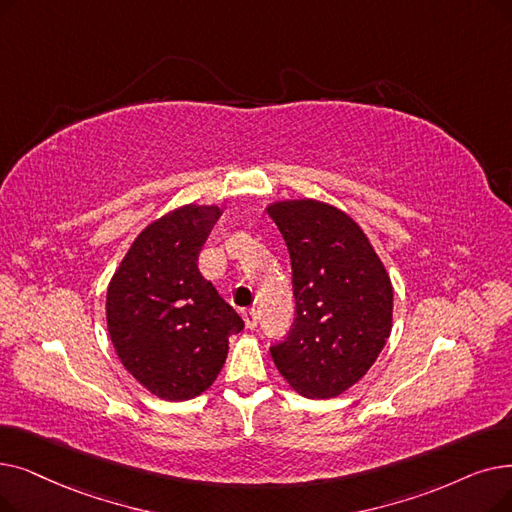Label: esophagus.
Returning a JSON list of instances; mask_svg holds the SVG:
<instances>
[{
	"instance_id": "34e87169",
	"label": "esophagus",
	"mask_w": 512,
	"mask_h": 512,
	"mask_svg": "<svg viewBox=\"0 0 512 512\" xmlns=\"http://www.w3.org/2000/svg\"><path fill=\"white\" fill-rule=\"evenodd\" d=\"M242 318H244V324H247V328L253 330L259 324V311L257 309H244Z\"/></svg>"
}]
</instances>
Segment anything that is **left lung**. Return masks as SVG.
Wrapping results in <instances>:
<instances>
[{"instance_id": "8db88e82", "label": "left lung", "mask_w": 512, "mask_h": 512, "mask_svg": "<svg viewBox=\"0 0 512 512\" xmlns=\"http://www.w3.org/2000/svg\"><path fill=\"white\" fill-rule=\"evenodd\" d=\"M291 259L295 320L272 360L305 397H337L379 358L391 332L393 288L366 234L318 201L268 207Z\"/></svg>"}]
</instances>
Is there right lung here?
<instances>
[{
	"label": "right lung",
	"instance_id": "obj_1",
	"mask_svg": "<svg viewBox=\"0 0 512 512\" xmlns=\"http://www.w3.org/2000/svg\"><path fill=\"white\" fill-rule=\"evenodd\" d=\"M221 211L186 205L136 238L108 284L106 322L117 355L140 385L169 402L201 395L244 328L198 270Z\"/></svg>",
	"mask_w": 512,
	"mask_h": 512
}]
</instances>
